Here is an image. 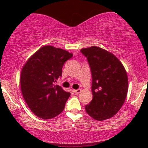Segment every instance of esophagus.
<instances>
[{
	"label": "esophagus",
	"mask_w": 148,
	"mask_h": 148,
	"mask_svg": "<svg viewBox=\"0 0 148 148\" xmlns=\"http://www.w3.org/2000/svg\"><path fill=\"white\" fill-rule=\"evenodd\" d=\"M73 92L75 93V94H79V93L82 92V90H81V89H78V90H74Z\"/></svg>",
	"instance_id": "obj_1"
}]
</instances>
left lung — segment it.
Listing matches in <instances>:
<instances>
[{"label":"left lung","mask_w":148,"mask_h":148,"mask_svg":"<svg viewBox=\"0 0 148 148\" xmlns=\"http://www.w3.org/2000/svg\"><path fill=\"white\" fill-rule=\"evenodd\" d=\"M92 77L93 99L86 111L97 121H104L116 114L124 104L128 92L126 70L117 57L97 46L82 48Z\"/></svg>","instance_id":"8db88e82"}]
</instances>
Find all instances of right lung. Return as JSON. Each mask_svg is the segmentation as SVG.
<instances>
[{"instance_id":"obj_1","label":"right lung","mask_w":148,"mask_h":148,"mask_svg":"<svg viewBox=\"0 0 148 148\" xmlns=\"http://www.w3.org/2000/svg\"><path fill=\"white\" fill-rule=\"evenodd\" d=\"M73 56L66 50L44 46L27 60L22 68L20 85L23 97L32 112L42 119L60 114L71 93L54 85L62 76V66Z\"/></svg>"}]
</instances>
